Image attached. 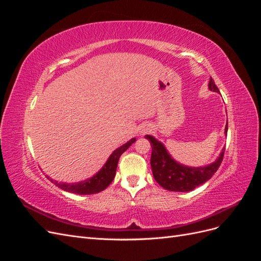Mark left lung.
<instances>
[{"label": "left lung", "mask_w": 261, "mask_h": 261, "mask_svg": "<svg viewBox=\"0 0 261 261\" xmlns=\"http://www.w3.org/2000/svg\"><path fill=\"white\" fill-rule=\"evenodd\" d=\"M208 87L211 91L220 92L212 78H210ZM225 134H227V124L225 126ZM146 138L152 147L150 164H151L153 177L158 184L171 192H189L197 186L206 183L218 171L223 160L225 148L222 149L215 162L206 167H186L173 159L163 144L153 136L146 135Z\"/></svg>", "instance_id": "obj_1"}]
</instances>
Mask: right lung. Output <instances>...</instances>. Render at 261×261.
Listing matches in <instances>:
<instances>
[{
  "instance_id": "right-lung-1",
  "label": "right lung",
  "mask_w": 261,
  "mask_h": 261,
  "mask_svg": "<svg viewBox=\"0 0 261 261\" xmlns=\"http://www.w3.org/2000/svg\"><path fill=\"white\" fill-rule=\"evenodd\" d=\"M135 141H136V138H132L129 141H127V143L124 144L120 148H117L116 150H114L112 154L109 156L106 164L102 167V169L97 173V174H94L92 177L86 179L84 181L67 184V183H59V181L53 180L49 176L46 177H48L52 183H54L58 187L63 189V191H66L69 193H74L77 195H91V194L100 193L112 183L116 173L118 159H120L122 153L126 151V150L130 147L132 144L135 143Z\"/></svg>"
}]
</instances>
